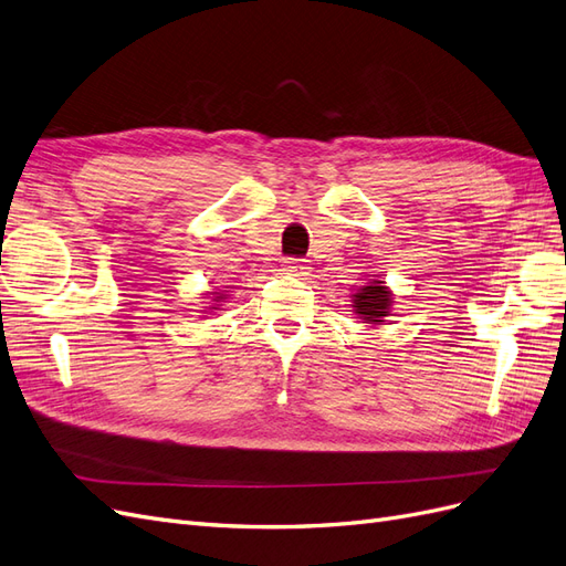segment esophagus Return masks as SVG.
<instances>
[{
  "label": "esophagus",
  "mask_w": 566,
  "mask_h": 566,
  "mask_svg": "<svg viewBox=\"0 0 566 566\" xmlns=\"http://www.w3.org/2000/svg\"><path fill=\"white\" fill-rule=\"evenodd\" d=\"M281 266H283V271H287V273H295V276H302V273H306V269H310V264H306V260H300V256H285Z\"/></svg>",
  "instance_id": "esophagus-1"
}]
</instances>
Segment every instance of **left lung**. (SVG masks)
Instances as JSON below:
<instances>
[{
  "mask_svg": "<svg viewBox=\"0 0 566 566\" xmlns=\"http://www.w3.org/2000/svg\"><path fill=\"white\" fill-rule=\"evenodd\" d=\"M354 306H356V314H361L366 321H380L382 316H387L389 312V293L387 287L380 283H373L361 287V293L354 295Z\"/></svg>",
  "mask_w": 566,
  "mask_h": 566,
  "instance_id": "left-lung-1",
  "label": "left lung"
}]
</instances>
